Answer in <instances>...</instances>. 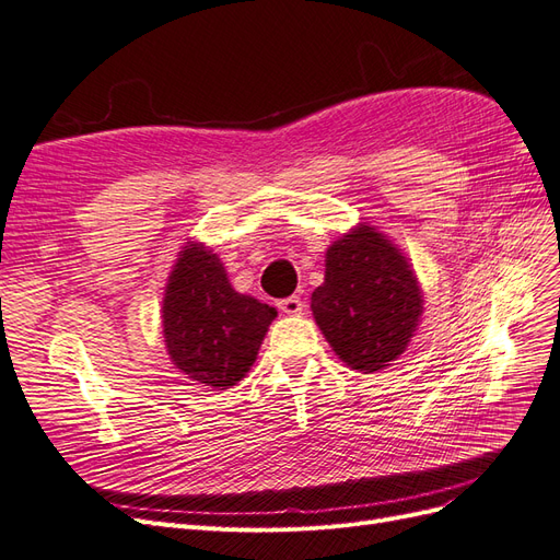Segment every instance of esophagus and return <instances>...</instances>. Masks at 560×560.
<instances>
[{"instance_id": "34e87169", "label": "esophagus", "mask_w": 560, "mask_h": 560, "mask_svg": "<svg viewBox=\"0 0 560 560\" xmlns=\"http://www.w3.org/2000/svg\"><path fill=\"white\" fill-rule=\"evenodd\" d=\"M278 308L287 315H301L303 311V301L299 296H287L282 301H278Z\"/></svg>"}]
</instances>
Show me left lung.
<instances>
[{"instance_id":"obj_1","label":"left lung","mask_w":560,"mask_h":560,"mask_svg":"<svg viewBox=\"0 0 560 560\" xmlns=\"http://www.w3.org/2000/svg\"><path fill=\"white\" fill-rule=\"evenodd\" d=\"M311 311L338 360L374 374L409 348L422 290L406 254L383 231L360 222L327 247L325 282L313 292Z\"/></svg>"}]
</instances>
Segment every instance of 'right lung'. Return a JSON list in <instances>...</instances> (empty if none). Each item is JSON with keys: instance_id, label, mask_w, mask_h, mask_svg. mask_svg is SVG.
I'll list each match as a JSON object with an SVG mask.
<instances>
[{"instance_id": "1", "label": "right lung", "mask_w": 560, "mask_h": 560, "mask_svg": "<svg viewBox=\"0 0 560 560\" xmlns=\"http://www.w3.org/2000/svg\"><path fill=\"white\" fill-rule=\"evenodd\" d=\"M278 311L233 290L212 247L186 241L163 292V341L171 362L202 387L238 385L257 360Z\"/></svg>"}]
</instances>
